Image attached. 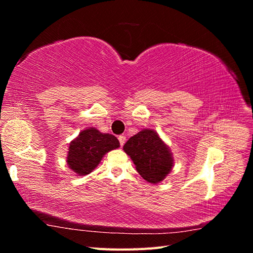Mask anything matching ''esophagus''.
I'll list each match as a JSON object with an SVG mask.
<instances>
[{
    "instance_id": "1",
    "label": "esophagus",
    "mask_w": 253,
    "mask_h": 253,
    "mask_svg": "<svg viewBox=\"0 0 253 253\" xmlns=\"http://www.w3.org/2000/svg\"><path fill=\"white\" fill-rule=\"evenodd\" d=\"M118 140H120V144L123 147L124 143H125V141H126V136L125 135H121L120 137H118Z\"/></svg>"
}]
</instances>
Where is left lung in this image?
Wrapping results in <instances>:
<instances>
[{"mask_svg": "<svg viewBox=\"0 0 253 253\" xmlns=\"http://www.w3.org/2000/svg\"><path fill=\"white\" fill-rule=\"evenodd\" d=\"M123 149L136 165L138 173L151 184L162 181L173 168L171 152L152 129H143L130 137Z\"/></svg>", "mask_w": 253, "mask_h": 253, "instance_id": "left-lung-1", "label": "left lung"}]
</instances>
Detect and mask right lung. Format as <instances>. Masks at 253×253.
I'll use <instances>...</instances> for the list:
<instances>
[{"label":"right lung","mask_w":253,"mask_h":253,"mask_svg":"<svg viewBox=\"0 0 253 253\" xmlns=\"http://www.w3.org/2000/svg\"><path fill=\"white\" fill-rule=\"evenodd\" d=\"M118 147L120 141L115 136L102 133L95 128H87L69 144L68 168L78 175L90 174L105 153Z\"/></svg>","instance_id":"add662e5"}]
</instances>
